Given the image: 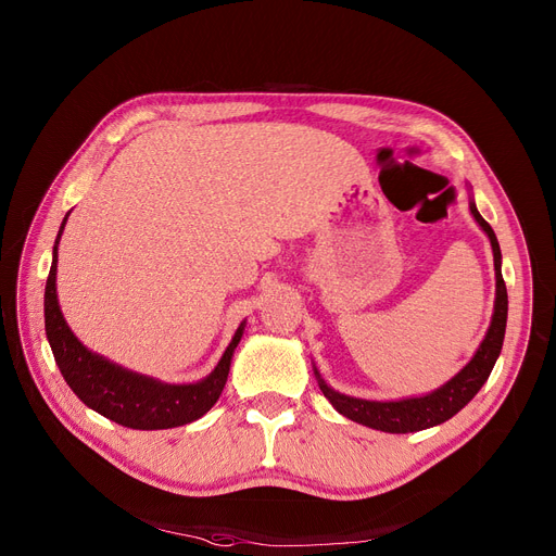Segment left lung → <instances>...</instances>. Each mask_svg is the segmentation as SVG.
I'll list each match as a JSON object with an SVG mask.
<instances>
[{
	"mask_svg": "<svg viewBox=\"0 0 556 556\" xmlns=\"http://www.w3.org/2000/svg\"><path fill=\"white\" fill-rule=\"evenodd\" d=\"M469 210L491 241L493 268H495V304H493V315H491V327H489L482 344L478 346L476 356L440 390H434L426 396H410V399H401V401H367V399L340 394V392L331 390L323 381L319 371L315 369L319 390H323V394L331 401V405L342 417L352 419L356 424H363L367 428H374V430H383V432H417V430L432 428V426H440V424L448 421L486 383V378H489L495 361H498V356H501L503 340H505L507 286H505V279L501 273L503 254H501L498 239H495L491 225L480 216L473 200L469 202Z\"/></svg>",
	"mask_w": 556,
	"mask_h": 556,
	"instance_id": "obj_1",
	"label": "left lung"
}]
</instances>
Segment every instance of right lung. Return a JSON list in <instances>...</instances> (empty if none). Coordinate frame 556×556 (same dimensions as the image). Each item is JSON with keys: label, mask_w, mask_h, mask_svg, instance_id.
<instances>
[{"label": "right lung", "mask_w": 556, "mask_h": 556, "mask_svg": "<svg viewBox=\"0 0 556 556\" xmlns=\"http://www.w3.org/2000/svg\"><path fill=\"white\" fill-rule=\"evenodd\" d=\"M67 216L53 243V261L45 288V331L55 365L61 367L67 386L87 407L132 430H164L185 426L210 413L227 383L233 349L243 338L245 323H241L237 333H233L214 371L202 381L187 386L162 383L157 378L130 371L90 352L67 327L55 295L58 241H61Z\"/></svg>", "instance_id": "1"}]
</instances>
